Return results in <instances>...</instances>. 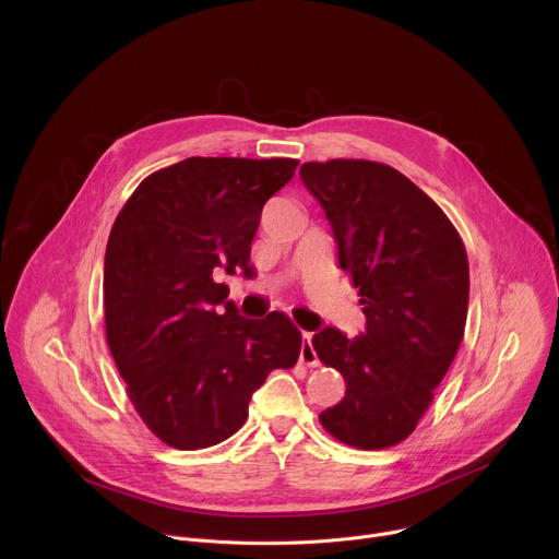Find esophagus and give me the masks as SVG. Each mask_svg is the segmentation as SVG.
Instances as JSON below:
<instances>
[{
	"mask_svg": "<svg viewBox=\"0 0 559 559\" xmlns=\"http://www.w3.org/2000/svg\"><path fill=\"white\" fill-rule=\"evenodd\" d=\"M298 359H300V364H306V366H319L317 349L312 345V332H302V343H300Z\"/></svg>",
	"mask_w": 559,
	"mask_h": 559,
	"instance_id": "1",
	"label": "esophagus"
}]
</instances>
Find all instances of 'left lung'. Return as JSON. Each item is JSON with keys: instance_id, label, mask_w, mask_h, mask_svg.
Returning a JSON list of instances; mask_svg holds the SVG:
<instances>
[{"instance_id": "1", "label": "left lung", "mask_w": 559, "mask_h": 559, "mask_svg": "<svg viewBox=\"0 0 559 559\" xmlns=\"http://www.w3.org/2000/svg\"><path fill=\"white\" fill-rule=\"evenodd\" d=\"M300 180L325 210L366 314L357 338L336 328L312 338L345 379V396L319 419L347 445H394L417 428L464 338V242L435 200L388 165L306 163Z\"/></svg>"}]
</instances>
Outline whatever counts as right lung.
Segmentation results:
<instances>
[{"label": "right lung", "instance_id": "obj_1", "mask_svg": "<svg viewBox=\"0 0 559 559\" xmlns=\"http://www.w3.org/2000/svg\"><path fill=\"white\" fill-rule=\"evenodd\" d=\"M296 165L187 158L144 178L114 223L107 343L138 415L174 448L231 437L267 374L298 359L302 338L287 314L240 317L214 278L249 270L265 202Z\"/></svg>", "mask_w": 559, "mask_h": 559}]
</instances>
